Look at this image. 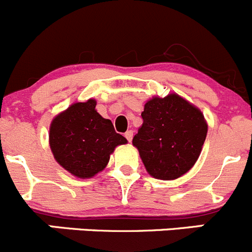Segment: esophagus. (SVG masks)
I'll return each mask as SVG.
<instances>
[{
    "label": "esophagus",
    "mask_w": 252,
    "mask_h": 252,
    "mask_svg": "<svg viewBox=\"0 0 252 252\" xmlns=\"http://www.w3.org/2000/svg\"><path fill=\"white\" fill-rule=\"evenodd\" d=\"M125 137H126L127 141L131 142V141H132V137H133V131H131V129H128V131L125 132Z\"/></svg>",
    "instance_id": "obj_1"
}]
</instances>
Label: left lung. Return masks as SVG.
Listing matches in <instances>:
<instances>
[{
	"instance_id": "obj_1",
	"label": "left lung",
	"mask_w": 252,
	"mask_h": 252,
	"mask_svg": "<svg viewBox=\"0 0 252 252\" xmlns=\"http://www.w3.org/2000/svg\"><path fill=\"white\" fill-rule=\"evenodd\" d=\"M143 124L132 143L147 171L160 180L188 173L198 159L207 136V124L196 106L176 94L147 101Z\"/></svg>"
}]
</instances>
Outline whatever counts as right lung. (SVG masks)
Masks as SVG:
<instances>
[{"label": "right lung", "mask_w": 252, "mask_h": 252, "mask_svg": "<svg viewBox=\"0 0 252 252\" xmlns=\"http://www.w3.org/2000/svg\"><path fill=\"white\" fill-rule=\"evenodd\" d=\"M96 101L72 104L50 126V148L57 163L77 178L88 179L103 170L110 154L127 139L113 123L95 110Z\"/></svg>", "instance_id": "obj_1"}]
</instances>
